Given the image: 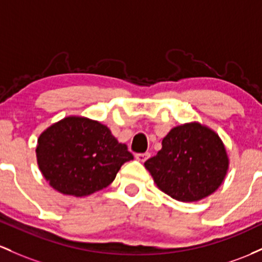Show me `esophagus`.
Here are the masks:
<instances>
[{"mask_svg":"<svg viewBox=\"0 0 262 262\" xmlns=\"http://www.w3.org/2000/svg\"><path fill=\"white\" fill-rule=\"evenodd\" d=\"M149 157L148 152H145V154H137L136 155V160H139L140 162H145L147 158Z\"/></svg>","mask_w":262,"mask_h":262,"instance_id":"1","label":"esophagus"}]
</instances>
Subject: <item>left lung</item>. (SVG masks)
Here are the masks:
<instances>
[{"label":"left lung","mask_w":262,"mask_h":262,"mask_svg":"<svg viewBox=\"0 0 262 262\" xmlns=\"http://www.w3.org/2000/svg\"><path fill=\"white\" fill-rule=\"evenodd\" d=\"M145 167L166 194L179 202H196L223 183L229 158L215 132L190 122L172 128Z\"/></svg>","instance_id":"8db88e82"}]
</instances>
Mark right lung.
<instances>
[{
	"instance_id": "obj_1",
	"label": "right lung",
	"mask_w": 262,
	"mask_h": 262,
	"mask_svg": "<svg viewBox=\"0 0 262 262\" xmlns=\"http://www.w3.org/2000/svg\"><path fill=\"white\" fill-rule=\"evenodd\" d=\"M37 162L51 187L63 194L85 196L107 187L134 156L105 125L69 116L38 139Z\"/></svg>"
}]
</instances>
